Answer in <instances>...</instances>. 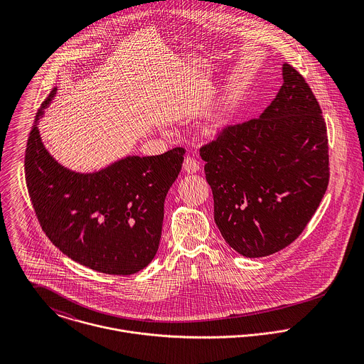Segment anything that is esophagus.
Returning <instances> with one entry per match:
<instances>
[{"label": "esophagus", "instance_id": "1", "mask_svg": "<svg viewBox=\"0 0 364 364\" xmlns=\"http://www.w3.org/2000/svg\"><path fill=\"white\" fill-rule=\"evenodd\" d=\"M183 171L188 173H196L199 171V162L192 156H186L183 161Z\"/></svg>", "mask_w": 364, "mask_h": 364}]
</instances>
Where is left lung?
Returning a JSON list of instances; mask_svg holds the SVG:
<instances>
[{
    "mask_svg": "<svg viewBox=\"0 0 364 364\" xmlns=\"http://www.w3.org/2000/svg\"><path fill=\"white\" fill-rule=\"evenodd\" d=\"M304 77L283 64V85L259 117L223 129L200 149L214 221L247 258L290 245L329 181L326 124Z\"/></svg>",
    "mask_w": 364,
    "mask_h": 364,
    "instance_id": "obj_1",
    "label": "left lung"
}]
</instances>
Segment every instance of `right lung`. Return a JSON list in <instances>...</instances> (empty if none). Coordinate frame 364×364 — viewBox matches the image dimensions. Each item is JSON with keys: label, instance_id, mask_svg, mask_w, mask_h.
Returning a JSON list of instances; mask_svg holds the SVG:
<instances>
[{"label": "right lung", "instance_id": "add662e5", "mask_svg": "<svg viewBox=\"0 0 364 364\" xmlns=\"http://www.w3.org/2000/svg\"><path fill=\"white\" fill-rule=\"evenodd\" d=\"M38 110L25 153V178L42 230L68 258L106 274H133L154 259L164 202L178 178L185 150L129 156L104 169L80 173L60 165L45 149Z\"/></svg>", "mask_w": 364, "mask_h": 364}]
</instances>
